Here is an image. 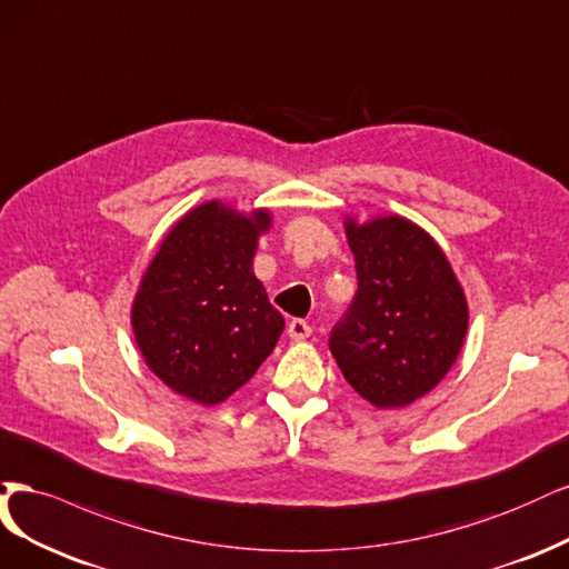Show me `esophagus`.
I'll return each mask as SVG.
<instances>
[{
  "mask_svg": "<svg viewBox=\"0 0 569 569\" xmlns=\"http://www.w3.org/2000/svg\"><path fill=\"white\" fill-rule=\"evenodd\" d=\"M288 336H290L292 340H305V338L311 336V326H309L305 319H292V321L288 323Z\"/></svg>",
  "mask_w": 569,
  "mask_h": 569,
  "instance_id": "obj_1",
  "label": "esophagus"
}]
</instances>
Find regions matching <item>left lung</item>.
Here are the masks:
<instances>
[{
    "label": "left lung",
    "mask_w": 569,
    "mask_h": 569,
    "mask_svg": "<svg viewBox=\"0 0 569 569\" xmlns=\"http://www.w3.org/2000/svg\"><path fill=\"white\" fill-rule=\"evenodd\" d=\"M357 296L331 333L345 380L376 409L428 395L461 352L468 302L445 250L399 214L345 217Z\"/></svg>",
    "instance_id": "left-lung-1"
}]
</instances>
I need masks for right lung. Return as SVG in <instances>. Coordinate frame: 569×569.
Instances as JSON below:
<instances>
[{
    "label": "right lung",
    "mask_w": 569,
    "mask_h": 569,
    "mask_svg": "<svg viewBox=\"0 0 569 569\" xmlns=\"http://www.w3.org/2000/svg\"><path fill=\"white\" fill-rule=\"evenodd\" d=\"M271 212H238L219 200L189 210L162 238L132 302L146 366L168 388L212 407L246 385L273 352L283 317L252 258Z\"/></svg>",
    "instance_id": "1"
}]
</instances>
